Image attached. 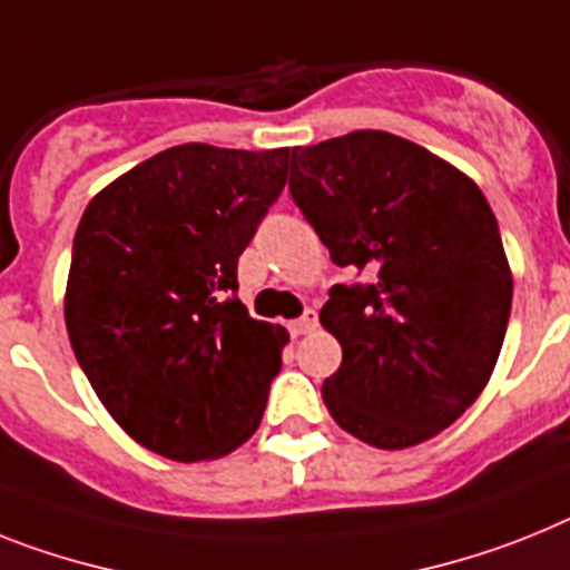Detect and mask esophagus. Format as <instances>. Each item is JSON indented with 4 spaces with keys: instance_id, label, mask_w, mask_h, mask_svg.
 <instances>
[{
    "instance_id": "obj_1",
    "label": "esophagus",
    "mask_w": 570,
    "mask_h": 570,
    "mask_svg": "<svg viewBox=\"0 0 570 570\" xmlns=\"http://www.w3.org/2000/svg\"><path fill=\"white\" fill-rule=\"evenodd\" d=\"M315 324H318V313H315V309H307L301 318L289 322V333H293V336H304V333L315 330Z\"/></svg>"
}]
</instances>
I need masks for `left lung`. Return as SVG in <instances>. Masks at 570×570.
Instances as JSON below:
<instances>
[{
  "instance_id": "8db88e82",
  "label": "left lung",
  "mask_w": 570,
  "mask_h": 570,
  "mask_svg": "<svg viewBox=\"0 0 570 570\" xmlns=\"http://www.w3.org/2000/svg\"><path fill=\"white\" fill-rule=\"evenodd\" d=\"M289 190L336 266L322 324L342 344L324 405L367 446L409 449L440 434L490 382L513 275L475 181L425 147L356 130L293 147Z\"/></svg>"
}]
</instances>
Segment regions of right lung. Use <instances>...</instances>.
<instances>
[{
  "label": "right lung",
  "instance_id": "1",
  "mask_svg": "<svg viewBox=\"0 0 570 570\" xmlns=\"http://www.w3.org/2000/svg\"><path fill=\"white\" fill-rule=\"evenodd\" d=\"M289 147L179 145L80 217L66 284L71 351L112 420L170 461L223 458L261 425L289 342L237 295V257L286 185Z\"/></svg>",
  "mask_w": 570,
  "mask_h": 570
}]
</instances>
